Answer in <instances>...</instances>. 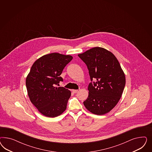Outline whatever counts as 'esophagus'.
<instances>
[{"instance_id":"1","label":"esophagus","mask_w":152,"mask_h":152,"mask_svg":"<svg viewBox=\"0 0 152 152\" xmlns=\"http://www.w3.org/2000/svg\"><path fill=\"white\" fill-rule=\"evenodd\" d=\"M72 91L73 93L75 94V93H76V92H78V90H72Z\"/></svg>"}]
</instances>
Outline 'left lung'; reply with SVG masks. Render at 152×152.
Masks as SVG:
<instances>
[{
  "label": "left lung",
  "mask_w": 152,
  "mask_h": 152,
  "mask_svg": "<svg viewBox=\"0 0 152 152\" xmlns=\"http://www.w3.org/2000/svg\"><path fill=\"white\" fill-rule=\"evenodd\" d=\"M78 57L87 65L91 81L88 96L83 101L85 107L96 115H104L115 107L122 96L125 76L114 55L106 49L96 47Z\"/></svg>",
  "instance_id": "1"
}]
</instances>
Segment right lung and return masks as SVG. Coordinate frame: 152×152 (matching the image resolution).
Returning <instances> with one entry per match:
<instances>
[{"label": "right lung", "instance_id": "1", "mask_svg": "<svg viewBox=\"0 0 152 152\" xmlns=\"http://www.w3.org/2000/svg\"><path fill=\"white\" fill-rule=\"evenodd\" d=\"M72 56L58 53L45 55L33 64L26 78L28 95L42 115L55 118L67 107L71 92L64 87H56L63 79L60 76Z\"/></svg>", "mask_w": 152, "mask_h": 152}]
</instances>
